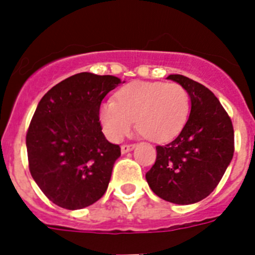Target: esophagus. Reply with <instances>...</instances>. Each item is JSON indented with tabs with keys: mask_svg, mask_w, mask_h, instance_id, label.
<instances>
[{
	"mask_svg": "<svg viewBox=\"0 0 255 255\" xmlns=\"http://www.w3.org/2000/svg\"><path fill=\"white\" fill-rule=\"evenodd\" d=\"M134 147H135V144H123V145H121V152L128 153L131 149H134Z\"/></svg>",
	"mask_w": 255,
	"mask_h": 255,
	"instance_id": "obj_1",
	"label": "esophagus"
}]
</instances>
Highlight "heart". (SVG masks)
Wrapping results in <instances>:
<instances>
[{
    "label": "heart",
    "instance_id": "1",
    "mask_svg": "<svg viewBox=\"0 0 255 255\" xmlns=\"http://www.w3.org/2000/svg\"><path fill=\"white\" fill-rule=\"evenodd\" d=\"M190 112V96L179 83L134 82L117 92L115 101L101 105L100 121L106 135L119 141L132 124L145 138L164 141L184 128Z\"/></svg>",
    "mask_w": 255,
    "mask_h": 255
}]
</instances>
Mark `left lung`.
Listing matches in <instances>:
<instances>
[{
    "label": "left lung",
    "mask_w": 255,
    "mask_h": 255,
    "mask_svg": "<svg viewBox=\"0 0 255 255\" xmlns=\"http://www.w3.org/2000/svg\"><path fill=\"white\" fill-rule=\"evenodd\" d=\"M167 79L188 91L191 111L176 138L155 147L157 158L145 179L163 200L193 204L215 190L233 159V123L208 88L184 75Z\"/></svg>",
    "instance_id": "left-lung-1"
}]
</instances>
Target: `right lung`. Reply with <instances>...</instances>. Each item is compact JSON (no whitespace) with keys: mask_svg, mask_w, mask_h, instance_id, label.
I'll list each match as a JSON object with an SVG mask.
<instances>
[{"mask_svg":"<svg viewBox=\"0 0 255 255\" xmlns=\"http://www.w3.org/2000/svg\"><path fill=\"white\" fill-rule=\"evenodd\" d=\"M120 83L112 75L75 74L38 103L26 132L29 171L61 208L91 206L107 190L121 148L105 138L100 107Z\"/></svg>","mask_w":255,"mask_h":255,"instance_id":"add662e5","label":"right lung"}]
</instances>
